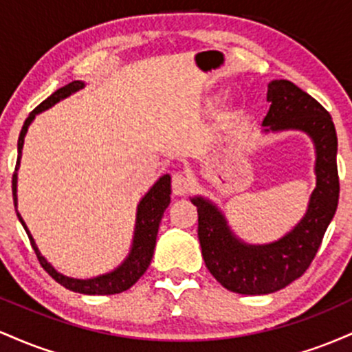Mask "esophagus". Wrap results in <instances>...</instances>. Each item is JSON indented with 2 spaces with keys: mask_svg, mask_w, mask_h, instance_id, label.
I'll list each match as a JSON object with an SVG mask.
<instances>
[{
  "mask_svg": "<svg viewBox=\"0 0 352 352\" xmlns=\"http://www.w3.org/2000/svg\"><path fill=\"white\" fill-rule=\"evenodd\" d=\"M190 190V180L185 173L177 172L172 175V192L177 197H185Z\"/></svg>",
  "mask_w": 352,
  "mask_h": 352,
  "instance_id": "esophagus-1",
  "label": "esophagus"
}]
</instances>
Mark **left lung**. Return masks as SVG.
<instances>
[{
	"mask_svg": "<svg viewBox=\"0 0 352 352\" xmlns=\"http://www.w3.org/2000/svg\"><path fill=\"white\" fill-rule=\"evenodd\" d=\"M266 100L265 134L300 131L313 140L316 187L301 220L280 240L252 245L233 233L212 200L190 199L199 212V240L208 272L223 288L240 294H270L298 280L316 256L339 200L338 137L329 112L286 79L268 84Z\"/></svg>",
	"mask_w": 352,
	"mask_h": 352,
	"instance_id": "1",
	"label": "left lung"
}]
</instances>
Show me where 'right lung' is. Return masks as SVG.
Returning <instances> with one entry per match:
<instances>
[{"label":"right lung","mask_w":352,"mask_h":352,"mask_svg":"<svg viewBox=\"0 0 352 352\" xmlns=\"http://www.w3.org/2000/svg\"><path fill=\"white\" fill-rule=\"evenodd\" d=\"M86 84L82 80H72L67 86L58 89L56 92L43 100L38 107L28 116V119L24 120V125L21 129V134L18 139V162H16L14 175H13V201L16 208V215H18L19 221H21L23 228L26 230L28 236H30L31 245H33L36 256H38L39 263L47 273L54 278L59 285H63L64 288L71 289V292L80 293V294H117L122 293L125 289L131 288L132 285H135L139 281V278L145 273V270L148 268L152 261L153 248H155V240L157 233H159V225L162 220L164 212L170 205V175L165 173L160 177L155 184L152 185L151 190L142 197V200L137 205V215H135V228H134V238H132V246L131 252L127 256L124 258V261L112 272L99 274L94 278H86V280H79V278H71L66 274L59 273L58 270L52 266L46 258L43 256L39 252L38 245H36L33 235L28 230L26 223H24L21 213L18 212V168L19 162H21V153H23V145H24V137H26L28 129H30L31 122L34 120V117L41 112L47 111L52 106L60 102L63 99L69 98L74 92L84 89Z\"/></svg>","instance_id":"right-lung-1"}]
</instances>
